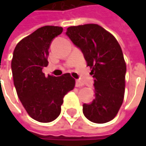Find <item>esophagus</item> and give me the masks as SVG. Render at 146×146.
I'll return each instance as SVG.
<instances>
[{"mask_svg": "<svg viewBox=\"0 0 146 146\" xmlns=\"http://www.w3.org/2000/svg\"><path fill=\"white\" fill-rule=\"evenodd\" d=\"M75 85H76V87H81V86H83L84 84L80 82V80H76V84H75Z\"/></svg>", "mask_w": 146, "mask_h": 146, "instance_id": "esophagus-1", "label": "esophagus"}]
</instances>
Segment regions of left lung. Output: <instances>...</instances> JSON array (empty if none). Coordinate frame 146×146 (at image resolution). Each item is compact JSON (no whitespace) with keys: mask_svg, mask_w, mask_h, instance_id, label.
<instances>
[{"mask_svg":"<svg viewBox=\"0 0 146 146\" xmlns=\"http://www.w3.org/2000/svg\"><path fill=\"white\" fill-rule=\"evenodd\" d=\"M66 35L82 51L94 78L96 98L83 105L87 119L105 123L117 114L124 97L126 63L115 37L97 24L72 26Z\"/></svg>","mask_w":146,"mask_h":146,"instance_id":"obj_1","label":"left lung"}]
</instances>
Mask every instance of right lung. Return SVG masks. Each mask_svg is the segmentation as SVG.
<instances>
[{"label": "right lung", "mask_w": 146, "mask_h": 146, "mask_svg": "<svg viewBox=\"0 0 146 146\" xmlns=\"http://www.w3.org/2000/svg\"><path fill=\"white\" fill-rule=\"evenodd\" d=\"M62 32V27H41L23 39L13 51L11 67L17 96L28 114L40 123L57 118L63 97L75 85L69 73L45 77L42 72L48 65L50 45Z\"/></svg>", "instance_id": "1"}]
</instances>
